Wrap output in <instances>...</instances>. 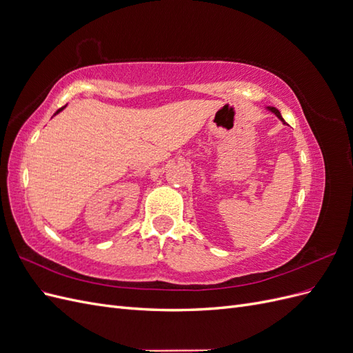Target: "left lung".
Instances as JSON below:
<instances>
[{
  "label": "left lung",
  "mask_w": 353,
  "mask_h": 353,
  "mask_svg": "<svg viewBox=\"0 0 353 353\" xmlns=\"http://www.w3.org/2000/svg\"><path fill=\"white\" fill-rule=\"evenodd\" d=\"M268 109H270V110H271L272 113H275V116H276V117H279V119H281V121L284 122V119H283V116H281V113H280L279 110H276L275 108H268ZM284 123H285V122H284Z\"/></svg>",
  "instance_id": "1"
}]
</instances>
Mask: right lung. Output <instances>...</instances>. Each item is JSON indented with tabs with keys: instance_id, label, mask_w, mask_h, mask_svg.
Here are the masks:
<instances>
[{
	"instance_id": "add662e5",
	"label": "right lung",
	"mask_w": 353,
	"mask_h": 353,
	"mask_svg": "<svg viewBox=\"0 0 353 353\" xmlns=\"http://www.w3.org/2000/svg\"><path fill=\"white\" fill-rule=\"evenodd\" d=\"M65 108H66V105H63V108H61V109H59V110H57V112H56V113H54V114H57V113H59V112H61V110H63V109H65Z\"/></svg>"
}]
</instances>
